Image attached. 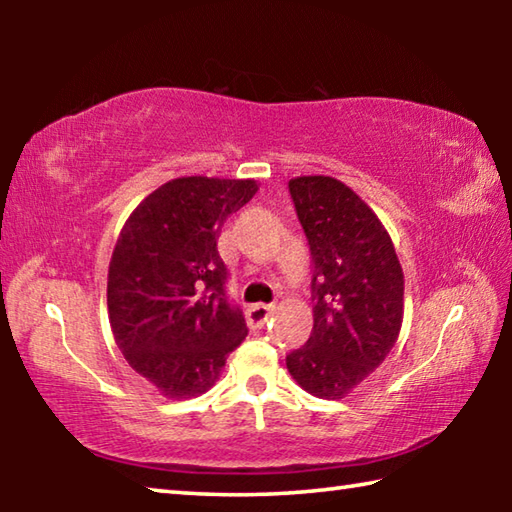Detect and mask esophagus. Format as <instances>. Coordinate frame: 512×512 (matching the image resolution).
<instances>
[{
    "label": "esophagus",
    "instance_id": "34e87169",
    "mask_svg": "<svg viewBox=\"0 0 512 512\" xmlns=\"http://www.w3.org/2000/svg\"><path fill=\"white\" fill-rule=\"evenodd\" d=\"M273 314V305H253L246 311V320L253 329L264 327Z\"/></svg>",
    "mask_w": 512,
    "mask_h": 512
}]
</instances>
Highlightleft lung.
Here are the masks:
<instances>
[{"label": "left lung", "instance_id": "obj_1", "mask_svg": "<svg viewBox=\"0 0 512 512\" xmlns=\"http://www.w3.org/2000/svg\"><path fill=\"white\" fill-rule=\"evenodd\" d=\"M305 230L314 329L287 354L291 377L307 393L339 400L393 350L404 314V275L393 241L375 212L339 180H289Z\"/></svg>", "mask_w": 512, "mask_h": 512}]
</instances>
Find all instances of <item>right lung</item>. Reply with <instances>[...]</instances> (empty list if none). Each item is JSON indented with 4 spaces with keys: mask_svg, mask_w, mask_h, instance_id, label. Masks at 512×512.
<instances>
[{
    "mask_svg": "<svg viewBox=\"0 0 512 512\" xmlns=\"http://www.w3.org/2000/svg\"><path fill=\"white\" fill-rule=\"evenodd\" d=\"M255 192V180L176 178L137 205L117 239L108 271L115 343L173 400L212 388L248 334L216 239Z\"/></svg>",
    "mask_w": 512,
    "mask_h": 512,
    "instance_id": "add662e5",
    "label": "right lung"
}]
</instances>
